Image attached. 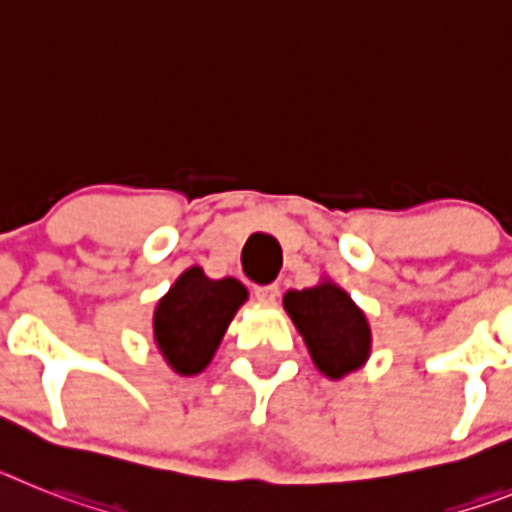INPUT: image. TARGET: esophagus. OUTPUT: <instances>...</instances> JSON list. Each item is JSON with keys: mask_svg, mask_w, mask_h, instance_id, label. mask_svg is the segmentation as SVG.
I'll return each instance as SVG.
<instances>
[{"mask_svg": "<svg viewBox=\"0 0 512 512\" xmlns=\"http://www.w3.org/2000/svg\"><path fill=\"white\" fill-rule=\"evenodd\" d=\"M255 299L260 304H276L278 286L276 283H268V286H255Z\"/></svg>", "mask_w": 512, "mask_h": 512, "instance_id": "esophagus-1", "label": "esophagus"}]
</instances>
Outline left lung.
Wrapping results in <instances>:
<instances>
[{
  "mask_svg": "<svg viewBox=\"0 0 512 512\" xmlns=\"http://www.w3.org/2000/svg\"><path fill=\"white\" fill-rule=\"evenodd\" d=\"M283 309L328 380H343L367 364L372 328L364 309L336 281L320 278L309 289H289L283 294Z\"/></svg>",
  "mask_w": 512,
  "mask_h": 512,
  "instance_id": "left-lung-1",
  "label": "left lung"
}]
</instances>
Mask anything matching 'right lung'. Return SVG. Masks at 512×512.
<instances>
[{
  "label": "right lung",
  "mask_w": 512,
  "mask_h": 512,
  "mask_svg": "<svg viewBox=\"0 0 512 512\" xmlns=\"http://www.w3.org/2000/svg\"><path fill=\"white\" fill-rule=\"evenodd\" d=\"M249 299L236 278H208L192 265L153 309V341L176 375L195 377L213 362L231 320Z\"/></svg>",
  "instance_id": "add662e5"
}]
</instances>
